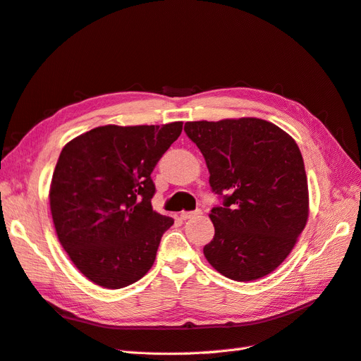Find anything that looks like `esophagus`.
<instances>
[{"label": "esophagus", "instance_id": "34e87169", "mask_svg": "<svg viewBox=\"0 0 361 361\" xmlns=\"http://www.w3.org/2000/svg\"><path fill=\"white\" fill-rule=\"evenodd\" d=\"M199 215H202V211H200V209L191 211V212H180V218H182V220H190V218L199 216Z\"/></svg>", "mask_w": 361, "mask_h": 361}]
</instances>
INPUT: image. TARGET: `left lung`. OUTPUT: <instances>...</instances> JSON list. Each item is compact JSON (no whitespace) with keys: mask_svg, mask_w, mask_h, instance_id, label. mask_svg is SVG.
Listing matches in <instances>:
<instances>
[{"mask_svg":"<svg viewBox=\"0 0 361 361\" xmlns=\"http://www.w3.org/2000/svg\"><path fill=\"white\" fill-rule=\"evenodd\" d=\"M202 152L209 183L224 194L209 214L215 227L203 253L227 279L268 276L290 255L309 220V187L295 140L257 117L187 122Z\"/></svg>","mask_w":361,"mask_h":361,"instance_id":"8db88e82","label":"left lung"}]
</instances>
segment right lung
I'll use <instances>...</instances> for the list:
<instances>
[{"label":"right lung","instance_id":"add662e5","mask_svg":"<svg viewBox=\"0 0 361 361\" xmlns=\"http://www.w3.org/2000/svg\"><path fill=\"white\" fill-rule=\"evenodd\" d=\"M182 125L97 126L63 147L49 185L52 223L73 265L94 285L125 288L154 265L174 220L152 207L150 173Z\"/></svg>","mask_w":361,"mask_h":361}]
</instances>
